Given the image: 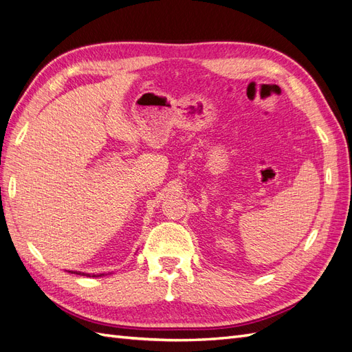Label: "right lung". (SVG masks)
I'll use <instances>...</instances> for the list:
<instances>
[{
  "label": "right lung",
  "mask_w": 352,
  "mask_h": 352,
  "mask_svg": "<svg viewBox=\"0 0 352 352\" xmlns=\"http://www.w3.org/2000/svg\"><path fill=\"white\" fill-rule=\"evenodd\" d=\"M69 273L72 274H79V276H87V277H91V274H87V273H81V271H69ZM104 274H93V277H102Z\"/></svg>",
  "instance_id": "1"
}]
</instances>
